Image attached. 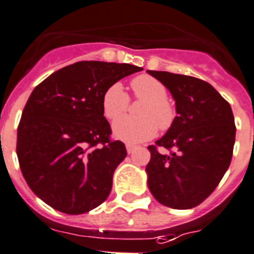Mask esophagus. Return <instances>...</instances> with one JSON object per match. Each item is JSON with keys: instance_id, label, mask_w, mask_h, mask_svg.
I'll return each mask as SVG.
<instances>
[{"instance_id": "1", "label": "esophagus", "mask_w": 254, "mask_h": 254, "mask_svg": "<svg viewBox=\"0 0 254 254\" xmlns=\"http://www.w3.org/2000/svg\"><path fill=\"white\" fill-rule=\"evenodd\" d=\"M136 148L137 147L133 146V144H126V149H127V152H128V153H132V152H133Z\"/></svg>"}]
</instances>
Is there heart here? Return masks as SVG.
<instances>
[{
	"instance_id": "heart-1",
	"label": "heart",
	"mask_w": 254,
	"mask_h": 254,
	"mask_svg": "<svg viewBox=\"0 0 254 254\" xmlns=\"http://www.w3.org/2000/svg\"><path fill=\"white\" fill-rule=\"evenodd\" d=\"M132 91L137 100L143 101L138 108L141 117H120L128 107L129 98L120 82L106 88L102 96L103 115L116 120L112 126L113 136L127 143H139L151 139L161 129L170 128L175 121V108L168 102L167 88L161 81L148 74L132 79Z\"/></svg>"
}]
</instances>
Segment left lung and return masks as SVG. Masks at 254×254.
I'll use <instances>...</instances> for the list:
<instances>
[{
    "mask_svg": "<svg viewBox=\"0 0 254 254\" xmlns=\"http://www.w3.org/2000/svg\"><path fill=\"white\" fill-rule=\"evenodd\" d=\"M165 84L177 116L156 146H149L147 185L157 201L188 209L206 199L231 165L236 139L229 103L206 81L165 71H147ZM157 146L170 150L159 154Z\"/></svg>",
    "mask_w": 254,
    "mask_h": 254,
    "instance_id": "1",
    "label": "left lung"
}]
</instances>
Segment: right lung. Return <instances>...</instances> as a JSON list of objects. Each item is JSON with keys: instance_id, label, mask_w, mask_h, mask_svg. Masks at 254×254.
<instances>
[{"instance_id": "add662e5", "label": "right lung", "mask_w": 254, "mask_h": 254, "mask_svg": "<svg viewBox=\"0 0 254 254\" xmlns=\"http://www.w3.org/2000/svg\"><path fill=\"white\" fill-rule=\"evenodd\" d=\"M142 69L81 61L53 72L33 89L17 128L16 152L26 182L48 206L82 214L107 199L127 151L110 139L102 96L108 86Z\"/></svg>"}]
</instances>
